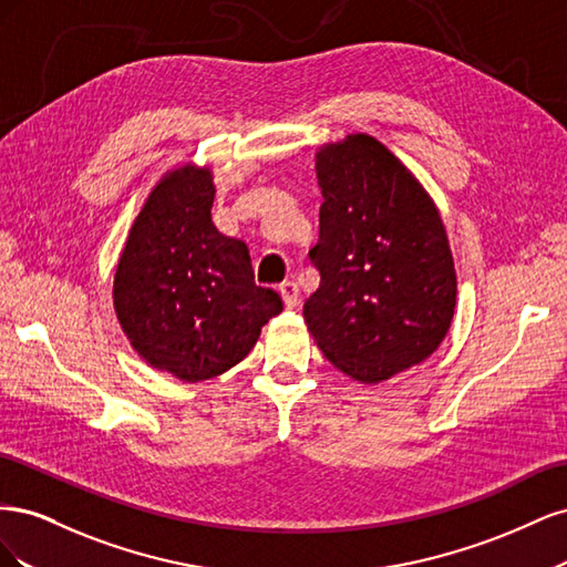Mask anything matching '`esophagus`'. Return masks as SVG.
Here are the masks:
<instances>
[{
    "label": "esophagus",
    "mask_w": 567,
    "mask_h": 567,
    "mask_svg": "<svg viewBox=\"0 0 567 567\" xmlns=\"http://www.w3.org/2000/svg\"><path fill=\"white\" fill-rule=\"evenodd\" d=\"M279 293H281V300H284V305L288 307V310H293V307H298V302H300V288H298V284L284 281L279 286Z\"/></svg>",
    "instance_id": "obj_1"
}]
</instances>
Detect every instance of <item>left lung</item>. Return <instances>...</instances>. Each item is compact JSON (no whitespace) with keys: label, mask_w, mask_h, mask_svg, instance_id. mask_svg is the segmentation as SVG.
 Listing matches in <instances>:
<instances>
[{"label":"left lung","mask_w":567,"mask_h":567,"mask_svg":"<svg viewBox=\"0 0 567 567\" xmlns=\"http://www.w3.org/2000/svg\"><path fill=\"white\" fill-rule=\"evenodd\" d=\"M319 288L307 329L329 362L379 383L431 357L447 336L456 271L435 203L369 134L317 153Z\"/></svg>","instance_id":"1"}]
</instances>
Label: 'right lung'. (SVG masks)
<instances>
[{
  "label": "right lung",
  "instance_id": "obj_1",
  "mask_svg": "<svg viewBox=\"0 0 567 567\" xmlns=\"http://www.w3.org/2000/svg\"><path fill=\"white\" fill-rule=\"evenodd\" d=\"M210 169L182 167L153 188L120 255L113 302L132 348L186 383L225 373L284 310L255 286L248 246L219 234Z\"/></svg>",
  "mask_w": 567,
  "mask_h": 567
}]
</instances>
